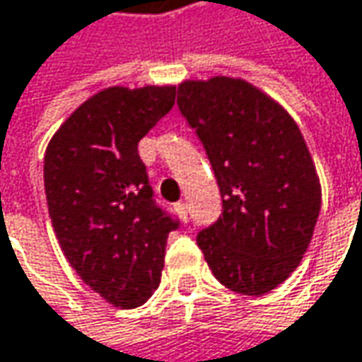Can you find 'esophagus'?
Instances as JSON below:
<instances>
[{
  "label": "esophagus",
  "instance_id": "34e87169",
  "mask_svg": "<svg viewBox=\"0 0 362 362\" xmlns=\"http://www.w3.org/2000/svg\"><path fill=\"white\" fill-rule=\"evenodd\" d=\"M177 212H179L181 218L187 222V204H185V202H179V204H177Z\"/></svg>",
  "mask_w": 362,
  "mask_h": 362
}]
</instances>
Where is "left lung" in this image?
I'll list each match as a JSON object with an SVG mask.
<instances>
[{"label": "left lung", "instance_id": "8db88e82", "mask_svg": "<svg viewBox=\"0 0 362 362\" xmlns=\"http://www.w3.org/2000/svg\"><path fill=\"white\" fill-rule=\"evenodd\" d=\"M181 115L202 140L222 195L197 245L220 284L266 295L300 264L322 208L320 177L295 119L241 78L179 84Z\"/></svg>", "mask_w": 362, "mask_h": 362}]
</instances>
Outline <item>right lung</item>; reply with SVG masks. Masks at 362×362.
<instances>
[{
  "mask_svg": "<svg viewBox=\"0 0 362 362\" xmlns=\"http://www.w3.org/2000/svg\"><path fill=\"white\" fill-rule=\"evenodd\" d=\"M175 86H111L82 103L45 152V194L65 259L107 303L134 309L158 288L168 233L138 142L175 105Z\"/></svg>",
  "mask_w": 362,
  "mask_h": 362,
  "instance_id": "add662e5",
  "label": "right lung"
}]
</instances>
